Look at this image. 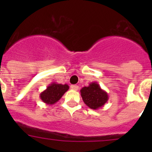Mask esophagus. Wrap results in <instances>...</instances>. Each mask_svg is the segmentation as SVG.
I'll return each mask as SVG.
<instances>
[{
	"mask_svg": "<svg viewBox=\"0 0 152 152\" xmlns=\"http://www.w3.org/2000/svg\"><path fill=\"white\" fill-rule=\"evenodd\" d=\"M70 88H71L72 90H79V86L76 85H73L70 86Z\"/></svg>",
	"mask_w": 152,
	"mask_h": 152,
	"instance_id": "34e87169",
	"label": "esophagus"
}]
</instances>
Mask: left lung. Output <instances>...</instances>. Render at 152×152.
<instances>
[{
  "mask_svg": "<svg viewBox=\"0 0 152 152\" xmlns=\"http://www.w3.org/2000/svg\"><path fill=\"white\" fill-rule=\"evenodd\" d=\"M80 93L85 104L93 110L102 107L109 99L107 92L102 90L97 82H91L87 87H82Z\"/></svg>",
  "mask_w": 152,
  "mask_h": 152,
  "instance_id": "obj_1",
  "label": "left lung"
}]
</instances>
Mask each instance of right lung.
<instances>
[{
  "label": "right lung",
  "instance_id": "1",
  "mask_svg": "<svg viewBox=\"0 0 152 152\" xmlns=\"http://www.w3.org/2000/svg\"><path fill=\"white\" fill-rule=\"evenodd\" d=\"M69 89V86L53 82L39 94L41 100L48 105H53L62 97Z\"/></svg>",
  "mask_w": 152,
  "mask_h": 152
}]
</instances>
